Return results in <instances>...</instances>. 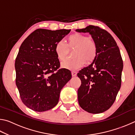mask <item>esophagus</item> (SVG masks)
Here are the masks:
<instances>
[{"label":"esophagus","mask_w":135,"mask_h":135,"mask_svg":"<svg viewBox=\"0 0 135 135\" xmlns=\"http://www.w3.org/2000/svg\"><path fill=\"white\" fill-rule=\"evenodd\" d=\"M77 73L76 71H73L71 72V74L73 77H75V76H76Z\"/></svg>","instance_id":"1"}]
</instances>
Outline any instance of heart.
Returning <instances> with one entry per match:
<instances>
[{"label": "heart", "instance_id": "b5f03b06", "mask_svg": "<svg viewBox=\"0 0 135 135\" xmlns=\"http://www.w3.org/2000/svg\"><path fill=\"white\" fill-rule=\"evenodd\" d=\"M69 49H75L73 54L74 58L63 62L61 66L69 70H77L95 60L98 54V46L94 40L80 33H74L68 37L67 45L62 41H59L55 45V52L60 61L67 59Z\"/></svg>", "mask_w": 135, "mask_h": 135}]
</instances>
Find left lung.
Returning a JSON list of instances; mask_svg holds the SVG:
<instances>
[{
    "label": "left lung",
    "mask_w": 135,
    "mask_h": 135,
    "mask_svg": "<svg viewBox=\"0 0 135 135\" xmlns=\"http://www.w3.org/2000/svg\"><path fill=\"white\" fill-rule=\"evenodd\" d=\"M76 31L89 33L98 46L95 60L77 74L81 81L77 91L79 104L89 113H103L113 104L121 87L123 63L119 48L113 36L99 27Z\"/></svg>",
    "instance_id": "1"
}]
</instances>
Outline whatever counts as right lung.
I'll use <instances>...</instances> for the list:
<instances>
[{
    "mask_svg": "<svg viewBox=\"0 0 135 135\" xmlns=\"http://www.w3.org/2000/svg\"><path fill=\"white\" fill-rule=\"evenodd\" d=\"M71 30L38 28L20 47L15 59L16 85L25 105L37 112L49 110L58 104L61 90L71 79V71L59 68L55 45Z\"/></svg>",
    "mask_w": 135,
    "mask_h": 135,
    "instance_id": "obj_1",
    "label": "right lung"
}]
</instances>
